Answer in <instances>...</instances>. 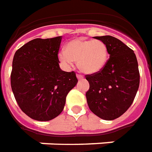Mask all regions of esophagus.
I'll list each match as a JSON object with an SVG mask.
<instances>
[{"mask_svg": "<svg viewBox=\"0 0 152 152\" xmlns=\"http://www.w3.org/2000/svg\"><path fill=\"white\" fill-rule=\"evenodd\" d=\"M76 77H77V79L78 80H82L84 77H83V76H81V75H80V74H76Z\"/></svg>", "mask_w": 152, "mask_h": 152, "instance_id": "34e87169", "label": "esophagus"}]
</instances>
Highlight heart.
<instances>
[{
    "mask_svg": "<svg viewBox=\"0 0 152 152\" xmlns=\"http://www.w3.org/2000/svg\"><path fill=\"white\" fill-rule=\"evenodd\" d=\"M108 48L100 40H86L76 38L68 42L65 51H60L58 59L66 66H71L74 61L85 74L101 72L108 61Z\"/></svg>",
    "mask_w": 152,
    "mask_h": 152,
    "instance_id": "heart-1",
    "label": "heart"
}]
</instances>
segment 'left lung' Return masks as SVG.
Returning <instances> with one entry per match:
<instances>
[{
  "instance_id": "8db88e82",
  "label": "left lung",
  "mask_w": 152,
  "mask_h": 152,
  "mask_svg": "<svg viewBox=\"0 0 152 152\" xmlns=\"http://www.w3.org/2000/svg\"><path fill=\"white\" fill-rule=\"evenodd\" d=\"M108 48L110 58L101 72L86 76L90 110L106 121L123 115L132 104L140 84L137 56L121 41L111 36L95 37Z\"/></svg>"
}]
</instances>
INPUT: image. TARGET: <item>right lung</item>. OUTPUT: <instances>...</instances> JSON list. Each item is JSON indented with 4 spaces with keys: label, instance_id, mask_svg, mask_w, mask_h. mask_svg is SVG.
<instances>
[{
    "label": "right lung",
    "instance_id": "1",
    "mask_svg": "<svg viewBox=\"0 0 152 152\" xmlns=\"http://www.w3.org/2000/svg\"><path fill=\"white\" fill-rule=\"evenodd\" d=\"M61 39H34L13 57L11 86L14 96L21 111L37 121L58 116L68 92L78 82L75 72L60 68L57 55Z\"/></svg>",
    "mask_w": 152,
    "mask_h": 152
}]
</instances>
